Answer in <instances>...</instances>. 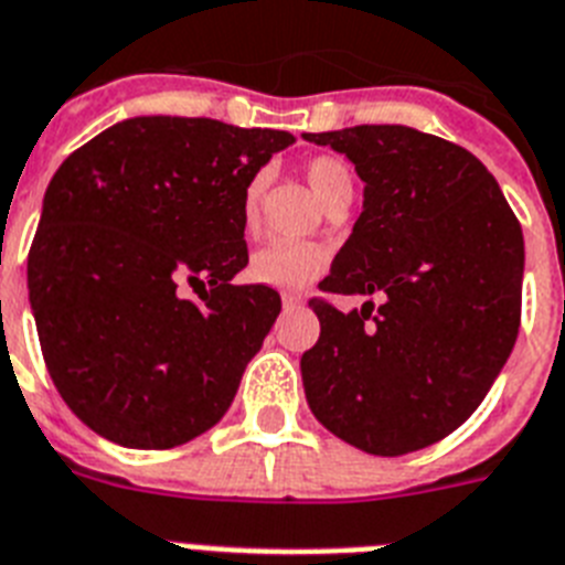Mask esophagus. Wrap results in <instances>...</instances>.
<instances>
[{
  "label": "esophagus",
  "mask_w": 565,
  "mask_h": 565,
  "mask_svg": "<svg viewBox=\"0 0 565 565\" xmlns=\"http://www.w3.org/2000/svg\"><path fill=\"white\" fill-rule=\"evenodd\" d=\"M281 305H284V312H296V310H301V307H305V298L292 296V292H284Z\"/></svg>",
  "instance_id": "obj_1"
}]
</instances>
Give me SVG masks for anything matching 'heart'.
<instances>
[{
  "label": "heart",
  "mask_w": 565,
  "mask_h": 565,
  "mask_svg": "<svg viewBox=\"0 0 565 565\" xmlns=\"http://www.w3.org/2000/svg\"><path fill=\"white\" fill-rule=\"evenodd\" d=\"M307 183L316 192L324 206L341 198V194H353V174L348 163L330 154H319L305 166ZM267 172H258L249 178L241 194V224L246 232H255L260 224V201L267 192ZM327 267L324 246L310 244V241H292V238H273L260 246L258 253L249 260V275L253 281L267 284L275 290H305L310 287Z\"/></svg>",
  "instance_id": "heart-1"
}]
</instances>
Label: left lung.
Segmentation results:
<instances>
[{"label":"left lung","mask_w":565,"mask_h":565,"mask_svg":"<svg viewBox=\"0 0 565 565\" xmlns=\"http://www.w3.org/2000/svg\"><path fill=\"white\" fill-rule=\"evenodd\" d=\"M364 180L362 215L319 284L379 296L321 321L301 355L307 405L330 434L376 457L439 443L480 407L520 330L523 230L494 174L462 146L411 126L305 135Z\"/></svg>","instance_id":"1"}]
</instances>
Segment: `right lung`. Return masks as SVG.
Returning a JSON list of instances; mask_svg holds the SVG:
<instances>
[{
  "label": "right lung",
  "mask_w": 565,
  "mask_h": 565,
  "mask_svg": "<svg viewBox=\"0 0 565 565\" xmlns=\"http://www.w3.org/2000/svg\"><path fill=\"white\" fill-rule=\"evenodd\" d=\"M290 131L129 117L51 178L28 255L42 355L65 405L111 443L163 451L230 411L281 312L246 267L241 194ZM189 282L201 302L179 296Z\"/></svg>",
  "instance_id": "add662e5"
}]
</instances>
